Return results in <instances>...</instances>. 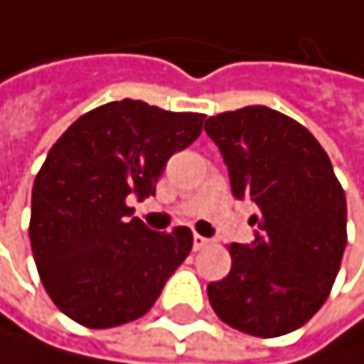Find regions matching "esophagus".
<instances>
[{
    "label": "esophagus",
    "mask_w": 364,
    "mask_h": 364,
    "mask_svg": "<svg viewBox=\"0 0 364 364\" xmlns=\"http://www.w3.org/2000/svg\"><path fill=\"white\" fill-rule=\"evenodd\" d=\"M210 244H212V239H207L203 235H193V250H203V248H207Z\"/></svg>",
    "instance_id": "1"
}]
</instances>
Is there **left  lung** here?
Listing matches in <instances>:
<instances>
[{"mask_svg":"<svg viewBox=\"0 0 364 364\" xmlns=\"http://www.w3.org/2000/svg\"><path fill=\"white\" fill-rule=\"evenodd\" d=\"M235 198L259 207L250 244L207 285L218 319L255 338L301 328L328 299L346 246V198L319 141L289 116L244 107L205 120Z\"/></svg>","mask_w":364,"mask_h":364,"instance_id":"1","label":"left lung"}]
</instances>
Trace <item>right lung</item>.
<instances>
[{
  "instance_id": "add662e5",
  "label": "right lung",
  "mask_w": 364,
  "mask_h": 364,
  "mask_svg": "<svg viewBox=\"0 0 364 364\" xmlns=\"http://www.w3.org/2000/svg\"><path fill=\"white\" fill-rule=\"evenodd\" d=\"M203 118L120 100L77 118L52 146L33 182L29 237L65 317L88 328L134 321L186 259L191 230H150L127 198L154 196L166 161L198 139Z\"/></svg>"
}]
</instances>
